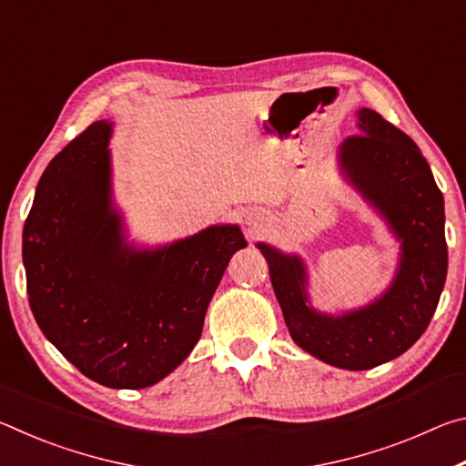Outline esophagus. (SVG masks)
<instances>
[{"label": "esophagus", "instance_id": "obj_1", "mask_svg": "<svg viewBox=\"0 0 466 466\" xmlns=\"http://www.w3.org/2000/svg\"><path fill=\"white\" fill-rule=\"evenodd\" d=\"M263 222H265V218H263V214H257V211H250V214L247 216V226L250 228L252 232H258L263 228Z\"/></svg>", "mask_w": 466, "mask_h": 466}]
</instances>
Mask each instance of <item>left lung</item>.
Instances as JSON below:
<instances>
[{"label": "left lung", "instance_id": "left-lung-1", "mask_svg": "<svg viewBox=\"0 0 466 466\" xmlns=\"http://www.w3.org/2000/svg\"><path fill=\"white\" fill-rule=\"evenodd\" d=\"M361 133L339 147L345 178L400 240V261L389 289L341 317L314 310L306 267L298 255L257 247L269 263L273 291L294 341L310 356L343 370H370L399 358L428 329L448 271L444 197L415 141L372 108L358 110Z\"/></svg>", "mask_w": 466, "mask_h": 466}]
</instances>
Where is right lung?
I'll list each match as a JSON object with an SVG mask.
<instances>
[{"label": "right lung", "mask_w": 466, "mask_h": 466, "mask_svg": "<svg viewBox=\"0 0 466 466\" xmlns=\"http://www.w3.org/2000/svg\"><path fill=\"white\" fill-rule=\"evenodd\" d=\"M110 133L113 123H92L45 168L22 258L30 310L63 358L108 389H146L193 351L247 240L224 224L154 250L125 242L110 201Z\"/></svg>", "instance_id": "right-lung-1"}]
</instances>
